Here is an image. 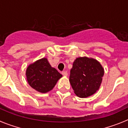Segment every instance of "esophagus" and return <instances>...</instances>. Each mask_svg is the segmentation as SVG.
<instances>
[{
	"instance_id": "obj_1",
	"label": "esophagus",
	"mask_w": 128,
	"mask_h": 128,
	"mask_svg": "<svg viewBox=\"0 0 128 128\" xmlns=\"http://www.w3.org/2000/svg\"><path fill=\"white\" fill-rule=\"evenodd\" d=\"M62 75L63 76H68V72H67V71H62Z\"/></svg>"
}]
</instances>
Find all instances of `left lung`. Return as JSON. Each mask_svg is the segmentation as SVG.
I'll use <instances>...</instances> for the list:
<instances>
[{
	"instance_id": "left-lung-1",
	"label": "left lung",
	"mask_w": 128,
	"mask_h": 128,
	"mask_svg": "<svg viewBox=\"0 0 128 128\" xmlns=\"http://www.w3.org/2000/svg\"><path fill=\"white\" fill-rule=\"evenodd\" d=\"M104 74L103 68L96 60L78 57L74 61L70 71V82L78 96L86 98L99 89Z\"/></svg>"
}]
</instances>
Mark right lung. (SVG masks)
Wrapping results in <instances>:
<instances>
[{"instance_id":"obj_1","label":"right lung","mask_w":128,"mask_h":128,"mask_svg":"<svg viewBox=\"0 0 128 128\" xmlns=\"http://www.w3.org/2000/svg\"><path fill=\"white\" fill-rule=\"evenodd\" d=\"M26 75L31 87L41 93L50 91L62 76L55 68L51 67L46 58L30 64L26 70Z\"/></svg>"}]
</instances>
